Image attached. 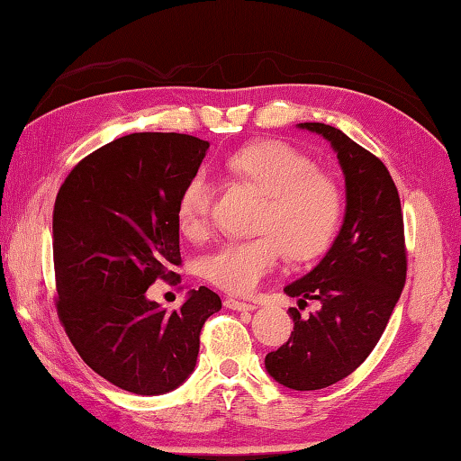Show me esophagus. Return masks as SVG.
<instances>
[{
    "label": "esophagus",
    "mask_w": 461,
    "mask_h": 461,
    "mask_svg": "<svg viewBox=\"0 0 461 461\" xmlns=\"http://www.w3.org/2000/svg\"><path fill=\"white\" fill-rule=\"evenodd\" d=\"M224 307L232 309V311H255L257 309L255 303H245V301H239V299H227V301H224Z\"/></svg>",
    "instance_id": "esophagus-1"
}]
</instances>
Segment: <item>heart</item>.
I'll return each instance as SVG.
<instances>
[{"instance_id": "b5f03b06", "label": "heart", "mask_w": 461, "mask_h": 461, "mask_svg": "<svg viewBox=\"0 0 461 461\" xmlns=\"http://www.w3.org/2000/svg\"><path fill=\"white\" fill-rule=\"evenodd\" d=\"M232 178L263 194L255 239L229 240L208 255L204 275L221 289L247 294L281 263L319 257L331 245L343 221V193L337 180L317 170L307 154L267 140L249 144L222 162ZM214 180L194 172L178 194V224L186 237H201L214 201Z\"/></svg>"}]
</instances>
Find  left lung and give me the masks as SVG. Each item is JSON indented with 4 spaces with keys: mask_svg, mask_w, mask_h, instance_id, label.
<instances>
[{
    "mask_svg": "<svg viewBox=\"0 0 461 461\" xmlns=\"http://www.w3.org/2000/svg\"><path fill=\"white\" fill-rule=\"evenodd\" d=\"M331 142L345 175V219L331 249L299 281L289 297L319 301L309 317L291 307L289 341L265 357L275 381L294 392H312L351 375L384 335L405 285L407 250L397 186L375 154L341 130L305 122Z\"/></svg>",
    "mask_w": 461,
    "mask_h": 461,
    "instance_id": "obj_1",
    "label": "left lung"
}]
</instances>
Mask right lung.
I'll use <instances>...</instances> for the list:
<instances>
[{"label":"right lung","instance_id":"1","mask_svg":"<svg viewBox=\"0 0 461 461\" xmlns=\"http://www.w3.org/2000/svg\"><path fill=\"white\" fill-rule=\"evenodd\" d=\"M206 150V140L188 134H128L77 162L58 190L59 323L86 366L130 393L160 395L185 384L204 321L222 307L206 286L175 311L146 297L156 279L178 276V194Z\"/></svg>","mask_w":461,"mask_h":461}]
</instances>
